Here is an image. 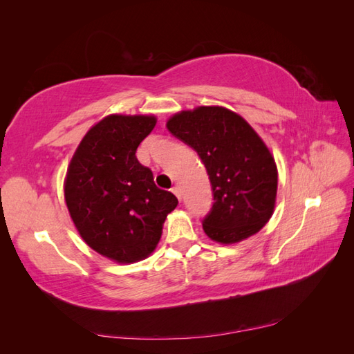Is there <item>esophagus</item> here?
Wrapping results in <instances>:
<instances>
[{"mask_svg": "<svg viewBox=\"0 0 354 354\" xmlns=\"http://www.w3.org/2000/svg\"><path fill=\"white\" fill-rule=\"evenodd\" d=\"M171 192H173V194H174V195L181 201V189H180L178 186H174L173 189H171Z\"/></svg>", "mask_w": 354, "mask_h": 354, "instance_id": "34e87169", "label": "esophagus"}]
</instances>
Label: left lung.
Listing matches in <instances>:
<instances>
[{
  "label": "left lung",
  "instance_id": "left-lung-1",
  "mask_svg": "<svg viewBox=\"0 0 354 354\" xmlns=\"http://www.w3.org/2000/svg\"><path fill=\"white\" fill-rule=\"evenodd\" d=\"M167 128L207 168L214 195L203 232L223 245L241 242L270 220L277 168L269 149L243 118L221 106H199L171 116Z\"/></svg>",
  "mask_w": 354,
  "mask_h": 354
}]
</instances>
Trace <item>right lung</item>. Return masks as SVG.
<instances>
[{
	"label": "right lung",
	"mask_w": 354,
	"mask_h": 354,
	"mask_svg": "<svg viewBox=\"0 0 354 354\" xmlns=\"http://www.w3.org/2000/svg\"><path fill=\"white\" fill-rule=\"evenodd\" d=\"M155 125L153 115L106 116L84 136L68 168L65 201L75 227L90 248L116 263L151 255L178 203L136 156Z\"/></svg>",
	"instance_id": "1"
}]
</instances>
